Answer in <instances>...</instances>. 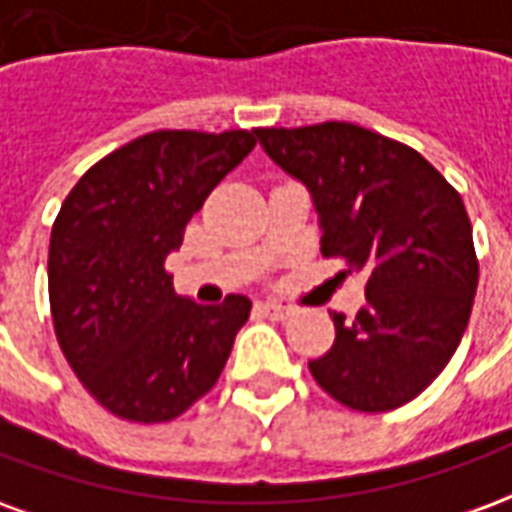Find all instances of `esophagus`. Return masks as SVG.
<instances>
[{
	"instance_id": "34e87169",
	"label": "esophagus",
	"mask_w": 512,
	"mask_h": 512,
	"mask_svg": "<svg viewBox=\"0 0 512 512\" xmlns=\"http://www.w3.org/2000/svg\"><path fill=\"white\" fill-rule=\"evenodd\" d=\"M257 310L263 312L266 318H274V321H285L290 312H293V307L290 304H285V301H277V299H266L257 304Z\"/></svg>"
}]
</instances>
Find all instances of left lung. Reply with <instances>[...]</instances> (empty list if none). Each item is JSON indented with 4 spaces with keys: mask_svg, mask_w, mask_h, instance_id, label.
<instances>
[{
    "mask_svg": "<svg viewBox=\"0 0 512 512\" xmlns=\"http://www.w3.org/2000/svg\"><path fill=\"white\" fill-rule=\"evenodd\" d=\"M268 158L310 191L323 257L365 271V307L334 312L312 378L356 411H392L447 367L472 315L477 255L458 191L417 150L354 123L257 128Z\"/></svg>",
    "mask_w": 512,
    "mask_h": 512,
    "instance_id": "1",
    "label": "left lung"
}]
</instances>
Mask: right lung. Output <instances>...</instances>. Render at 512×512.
Masks as SVG:
<instances>
[{"label": "right lung", "mask_w": 512, "mask_h": 512, "mask_svg": "<svg viewBox=\"0 0 512 512\" xmlns=\"http://www.w3.org/2000/svg\"><path fill=\"white\" fill-rule=\"evenodd\" d=\"M255 131H153L117 147L62 202L49 244L54 332L73 373L112 414L167 422L222 376L246 296L197 304L164 271Z\"/></svg>", "instance_id": "add662e5"}]
</instances>
